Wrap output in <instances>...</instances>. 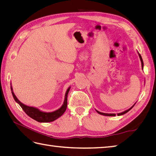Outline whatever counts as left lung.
Segmentation results:
<instances>
[{
    "mask_svg": "<svg viewBox=\"0 0 156 156\" xmlns=\"http://www.w3.org/2000/svg\"><path fill=\"white\" fill-rule=\"evenodd\" d=\"M137 53H138L139 57V58H140V60H141V67H142V69H143V66H144V64H143V59H142V57H141V55L139 54V53L138 51H137ZM135 104H134L132 107H131V108H130L129 109H128L127 110H125V111H124V112H121V113H118V114H117V115H122L125 114H126V113H127L128 112L130 111V109L133 108V106L135 105ZM95 110H96V112H97V113H98V114H101V115H105V116H115V114H106V113H102V112H99V111H97V109H95Z\"/></svg>",
    "mask_w": 156,
    "mask_h": 156,
    "instance_id": "8db88e82",
    "label": "left lung"
}]
</instances>
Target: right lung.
Segmentation results:
<instances>
[{
	"label": "right lung",
	"mask_w": 156,
	"mask_h": 156,
	"mask_svg": "<svg viewBox=\"0 0 156 156\" xmlns=\"http://www.w3.org/2000/svg\"><path fill=\"white\" fill-rule=\"evenodd\" d=\"M70 88H71V87H69L66 90V94H65V98H64V101H63V105L61 106V108H59L55 111H53L51 112H42L41 110H40L39 109L34 108V107L26 105L21 103L20 101L17 98V97L15 96V94H14L13 90V87H12L11 84V93H12V94H13V97L15 101H16L18 104L21 106V108L23 109V110L26 112V114L28 115V116L32 118L36 121L38 122H51L55 120L57 118H59V117L62 116V115L64 114V112H65L66 110L67 105H68L67 98H68V94L70 90Z\"/></svg>",
	"instance_id": "right-lung-1"
}]
</instances>
